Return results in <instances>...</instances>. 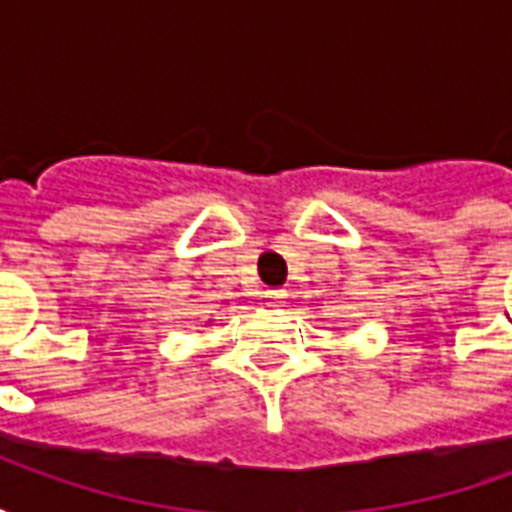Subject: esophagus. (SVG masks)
<instances>
[{
  "mask_svg": "<svg viewBox=\"0 0 512 512\" xmlns=\"http://www.w3.org/2000/svg\"><path fill=\"white\" fill-rule=\"evenodd\" d=\"M285 290H268L266 293V301H268V307H282V301H285Z\"/></svg>",
  "mask_w": 512,
  "mask_h": 512,
  "instance_id": "1",
  "label": "esophagus"
}]
</instances>
